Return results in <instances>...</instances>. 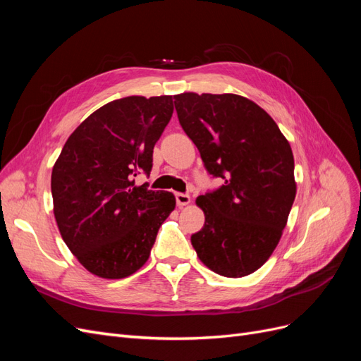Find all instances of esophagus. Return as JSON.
Segmentation results:
<instances>
[{"label": "esophagus", "mask_w": 361, "mask_h": 361, "mask_svg": "<svg viewBox=\"0 0 361 361\" xmlns=\"http://www.w3.org/2000/svg\"><path fill=\"white\" fill-rule=\"evenodd\" d=\"M191 202V197L188 194H183V192H176V203L178 206H187Z\"/></svg>", "instance_id": "34e87169"}]
</instances>
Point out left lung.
I'll use <instances>...</instances> for the list:
<instances>
[{
	"label": "left lung",
	"instance_id": "1",
	"mask_svg": "<svg viewBox=\"0 0 361 361\" xmlns=\"http://www.w3.org/2000/svg\"><path fill=\"white\" fill-rule=\"evenodd\" d=\"M174 106L204 169L224 182L195 200L204 226L191 244L216 274L248 276L276 250L297 194L289 141L244 96L182 93Z\"/></svg>",
	"mask_w": 361,
	"mask_h": 361
}]
</instances>
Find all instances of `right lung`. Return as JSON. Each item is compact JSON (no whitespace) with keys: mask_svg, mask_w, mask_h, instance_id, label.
<instances>
[{"mask_svg":"<svg viewBox=\"0 0 361 361\" xmlns=\"http://www.w3.org/2000/svg\"><path fill=\"white\" fill-rule=\"evenodd\" d=\"M171 96H128L87 117L54 164V215L73 256L92 274L125 279L143 267L176 206L169 191L135 185L152 170Z\"/></svg>","mask_w":361,"mask_h":361,"instance_id":"1","label":"right lung"}]
</instances>
